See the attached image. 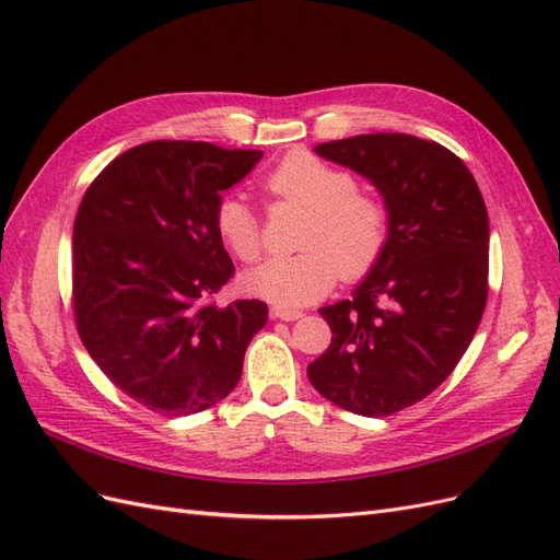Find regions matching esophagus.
<instances>
[{
	"instance_id": "1",
	"label": "esophagus",
	"mask_w": 560,
	"mask_h": 560,
	"mask_svg": "<svg viewBox=\"0 0 560 560\" xmlns=\"http://www.w3.org/2000/svg\"><path fill=\"white\" fill-rule=\"evenodd\" d=\"M303 313L301 311H292V308H282V306H273L270 308V317L273 319H284V322H294L299 319Z\"/></svg>"
}]
</instances>
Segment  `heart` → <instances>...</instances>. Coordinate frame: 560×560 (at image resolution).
<instances>
[{
	"label": "heart",
	"instance_id": "1",
	"mask_svg": "<svg viewBox=\"0 0 560 560\" xmlns=\"http://www.w3.org/2000/svg\"><path fill=\"white\" fill-rule=\"evenodd\" d=\"M266 191L284 202L311 210L294 257H270L245 273L243 284L254 296L284 308L306 306L325 296L338 273L352 280L376 264L387 241L383 202L358 191L343 167L292 151L264 179ZM214 231L235 257L259 259L261 224L241 194H226L214 208Z\"/></svg>",
	"mask_w": 560,
	"mask_h": 560
}]
</instances>
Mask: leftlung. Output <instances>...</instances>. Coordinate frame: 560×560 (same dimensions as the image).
<instances>
[{
	"instance_id": "left-lung-1",
	"label": "left lung",
	"mask_w": 560,
	"mask_h": 560,
	"mask_svg": "<svg viewBox=\"0 0 560 560\" xmlns=\"http://www.w3.org/2000/svg\"><path fill=\"white\" fill-rule=\"evenodd\" d=\"M387 208V241L350 299L319 308L331 343L308 364L322 397L381 418L425 399L469 348L488 299V212L463 159L406 132L322 142Z\"/></svg>"
}]
</instances>
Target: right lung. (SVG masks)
<instances>
[{"instance_id": "add662e5", "label": "right lung", "mask_w": 560, "mask_h": 560, "mask_svg": "<svg viewBox=\"0 0 560 560\" xmlns=\"http://www.w3.org/2000/svg\"><path fill=\"white\" fill-rule=\"evenodd\" d=\"M261 156L210 142H144L116 156L81 198L77 331L103 374L149 411L191 416L222 401L266 325L264 301H214L235 270L214 208Z\"/></svg>"}]
</instances>
